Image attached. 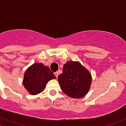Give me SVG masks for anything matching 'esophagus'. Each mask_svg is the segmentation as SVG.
I'll use <instances>...</instances> for the list:
<instances>
[{"mask_svg":"<svg viewBox=\"0 0 126 126\" xmlns=\"http://www.w3.org/2000/svg\"><path fill=\"white\" fill-rule=\"evenodd\" d=\"M54 74H55V77H58V75H59V73L57 71V72H55L54 73Z\"/></svg>","mask_w":126,"mask_h":126,"instance_id":"esophagus-1","label":"esophagus"}]
</instances>
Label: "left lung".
Returning a JSON list of instances; mask_svg holds the SVG:
<instances>
[{"label": "left lung", "instance_id": "obj_1", "mask_svg": "<svg viewBox=\"0 0 126 126\" xmlns=\"http://www.w3.org/2000/svg\"><path fill=\"white\" fill-rule=\"evenodd\" d=\"M61 89L72 98H81L89 92L92 75L78 61H69L63 65V72L58 76Z\"/></svg>", "mask_w": 126, "mask_h": 126}]
</instances>
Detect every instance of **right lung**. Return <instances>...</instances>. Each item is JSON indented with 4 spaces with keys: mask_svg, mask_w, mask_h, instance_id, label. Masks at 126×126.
I'll list each match as a JSON object with an SVG mask.
<instances>
[{
    "mask_svg": "<svg viewBox=\"0 0 126 126\" xmlns=\"http://www.w3.org/2000/svg\"><path fill=\"white\" fill-rule=\"evenodd\" d=\"M56 77L50 69L43 63L32 64L26 70L23 79V85L31 95L42 92L49 81Z\"/></svg>",
    "mask_w": 126,
    "mask_h": 126,
    "instance_id": "add662e5",
    "label": "right lung"
}]
</instances>
